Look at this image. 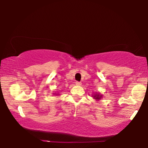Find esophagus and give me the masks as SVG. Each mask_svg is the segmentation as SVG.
Segmentation results:
<instances>
[{"label": "esophagus", "mask_w": 148, "mask_h": 148, "mask_svg": "<svg viewBox=\"0 0 148 148\" xmlns=\"http://www.w3.org/2000/svg\"><path fill=\"white\" fill-rule=\"evenodd\" d=\"M75 84L77 85V86H82V83L79 82H76Z\"/></svg>", "instance_id": "1"}]
</instances>
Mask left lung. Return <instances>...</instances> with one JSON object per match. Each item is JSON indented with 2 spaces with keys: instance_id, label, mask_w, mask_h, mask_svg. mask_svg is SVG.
Here are the masks:
<instances>
[{
  "instance_id": "obj_1",
  "label": "left lung",
  "mask_w": 148,
  "mask_h": 148,
  "mask_svg": "<svg viewBox=\"0 0 148 148\" xmlns=\"http://www.w3.org/2000/svg\"><path fill=\"white\" fill-rule=\"evenodd\" d=\"M92 97L96 101H99L102 98V95L100 94V93H96V94H94V95H92Z\"/></svg>"
}]
</instances>
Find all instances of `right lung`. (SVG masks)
I'll return each instance as SVG.
<instances>
[{
	"instance_id": "right-lung-1",
	"label": "right lung",
	"mask_w": 148,
	"mask_h": 148,
	"mask_svg": "<svg viewBox=\"0 0 148 148\" xmlns=\"http://www.w3.org/2000/svg\"><path fill=\"white\" fill-rule=\"evenodd\" d=\"M56 94V95H59V94Z\"/></svg>"
}]
</instances>
